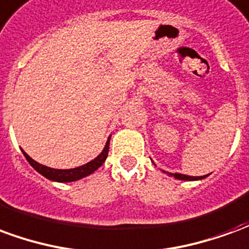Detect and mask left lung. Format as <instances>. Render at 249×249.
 <instances>
[{
	"mask_svg": "<svg viewBox=\"0 0 249 249\" xmlns=\"http://www.w3.org/2000/svg\"><path fill=\"white\" fill-rule=\"evenodd\" d=\"M169 176H173L175 178H178V180H188V181H192V180H201L205 176H188V175H181V173H168Z\"/></svg>",
	"mask_w": 249,
	"mask_h": 249,
	"instance_id": "obj_1",
	"label": "left lung"
}]
</instances>
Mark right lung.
Masks as SVG:
<instances>
[{
    "mask_svg": "<svg viewBox=\"0 0 249 249\" xmlns=\"http://www.w3.org/2000/svg\"><path fill=\"white\" fill-rule=\"evenodd\" d=\"M109 141H110V136H109L108 141H107V144L104 146L103 152H101L94 160L87 162V164H84L81 167L71 168V169H54V168L45 167V165H42V164H38L37 161H35V160H33L29 155H26L24 151H22V153H24L25 159L29 161L30 165L35 168L37 172L41 173L44 178H49L52 181H57V183H69V181H76V180H80V178H85V176H89L90 173H93L96 169H98V168L103 165L104 161H105L107 157H108Z\"/></svg>",
    "mask_w": 249,
    "mask_h": 249,
    "instance_id": "obj_1",
    "label": "right lung"
}]
</instances>
